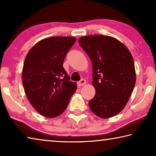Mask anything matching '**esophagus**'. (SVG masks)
<instances>
[{
	"instance_id": "esophagus-1",
	"label": "esophagus",
	"mask_w": 156,
	"mask_h": 156,
	"mask_svg": "<svg viewBox=\"0 0 156 156\" xmlns=\"http://www.w3.org/2000/svg\"><path fill=\"white\" fill-rule=\"evenodd\" d=\"M85 84H86V80H84V79H82V80H80V81L78 82V87H82Z\"/></svg>"
}]
</instances>
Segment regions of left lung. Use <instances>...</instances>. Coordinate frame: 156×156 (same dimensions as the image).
Instances as JSON below:
<instances>
[{"label": "left lung", "instance_id": "1", "mask_svg": "<svg viewBox=\"0 0 156 156\" xmlns=\"http://www.w3.org/2000/svg\"><path fill=\"white\" fill-rule=\"evenodd\" d=\"M78 43L92 63L96 94L89 102V108L101 118L116 115L126 106L135 87L131 54L125 44L109 36H83Z\"/></svg>", "mask_w": 156, "mask_h": 156}]
</instances>
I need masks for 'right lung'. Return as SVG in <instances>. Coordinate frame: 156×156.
<instances>
[{
	"label": "right lung",
	"instance_id": "obj_1",
	"mask_svg": "<svg viewBox=\"0 0 156 156\" xmlns=\"http://www.w3.org/2000/svg\"><path fill=\"white\" fill-rule=\"evenodd\" d=\"M76 38L54 36L38 42L27 53L23 67V84L29 101L40 114L60 115L77 89L63 67Z\"/></svg>",
	"mask_w": 156,
	"mask_h": 156
}]
</instances>
